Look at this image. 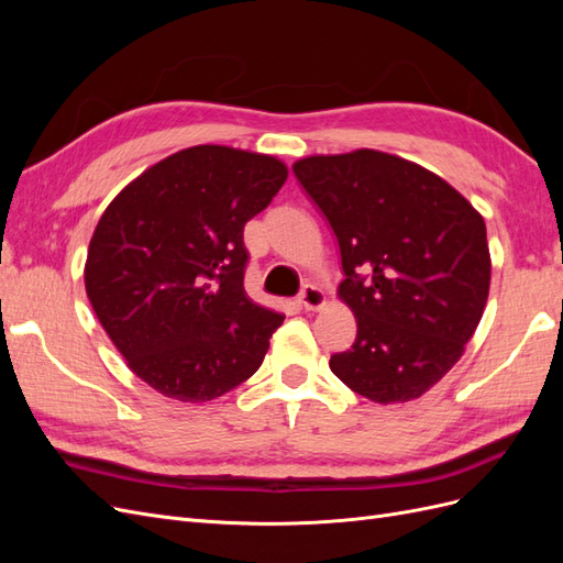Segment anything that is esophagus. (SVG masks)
Here are the masks:
<instances>
[{
  "instance_id": "esophagus-1",
  "label": "esophagus",
  "mask_w": 563,
  "mask_h": 563,
  "mask_svg": "<svg viewBox=\"0 0 563 563\" xmlns=\"http://www.w3.org/2000/svg\"><path fill=\"white\" fill-rule=\"evenodd\" d=\"M298 302H300V308L305 312H314V310H321L323 305H327V294H323L321 288L314 286V284H305L300 296H298Z\"/></svg>"
}]
</instances>
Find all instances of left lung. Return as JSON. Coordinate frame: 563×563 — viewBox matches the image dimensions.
Returning a JSON list of instances; mask_svg holds the SVG:
<instances>
[{
	"mask_svg": "<svg viewBox=\"0 0 563 563\" xmlns=\"http://www.w3.org/2000/svg\"><path fill=\"white\" fill-rule=\"evenodd\" d=\"M331 223L356 338L331 371L376 404L422 397L463 356L490 286L482 213L428 168L380 150L294 164Z\"/></svg>",
	"mask_w": 563,
	"mask_h": 563,
	"instance_id": "obj_1",
	"label": "left lung"
}]
</instances>
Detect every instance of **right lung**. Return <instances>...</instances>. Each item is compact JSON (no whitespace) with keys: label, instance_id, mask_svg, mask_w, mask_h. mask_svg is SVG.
Instances as JSON below:
<instances>
[{"label":"right lung","instance_id":"right-lung-1","mask_svg":"<svg viewBox=\"0 0 563 563\" xmlns=\"http://www.w3.org/2000/svg\"><path fill=\"white\" fill-rule=\"evenodd\" d=\"M288 178L282 159L195 145L152 164L100 216L84 286L126 366L201 404L249 380L284 314L244 291V225Z\"/></svg>","mask_w":563,"mask_h":563}]
</instances>
